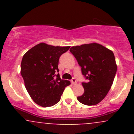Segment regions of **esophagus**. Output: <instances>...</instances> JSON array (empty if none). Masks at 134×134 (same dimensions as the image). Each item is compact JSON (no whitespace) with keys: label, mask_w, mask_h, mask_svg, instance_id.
Here are the masks:
<instances>
[{"label":"esophagus","mask_w":134,"mask_h":134,"mask_svg":"<svg viewBox=\"0 0 134 134\" xmlns=\"http://www.w3.org/2000/svg\"><path fill=\"white\" fill-rule=\"evenodd\" d=\"M71 82H72V84H76L77 83L76 79H75V78H72V80H71Z\"/></svg>","instance_id":"esophagus-1"}]
</instances>
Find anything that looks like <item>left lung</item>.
<instances>
[{
	"mask_svg": "<svg viewBox=\"0 0 134 134\" xmlns=\"http://www.w3.org/2000/svg\"><path fill=\"white\" fill-rule=\"evenodd\" d=\"M70 52L87 79L82 83L84 93L77 97L78 101L86 105H96L105 98L113 84L117 69L114 54L96 43L72 47Z\"/></svg>",
	"mask_w": 134,
	"mask_h": 134,
	"instance_id": "8db88e82",
	"label": "left lung"
}]
</instances>
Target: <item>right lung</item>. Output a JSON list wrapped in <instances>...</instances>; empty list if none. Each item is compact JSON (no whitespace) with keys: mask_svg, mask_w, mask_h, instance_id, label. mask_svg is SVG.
Listing matches in <instances>:
<instances>
[{"mask_svg":"<svg viewBox=\"0 0 134 134\" xmlns=\"http://www.w3.org/2000/svg\"><path fill=\"white\" fill-rule=\"evenodd\" d=\"M70 47H55L41 43L23 56L21 74L32 99L42 107H49L60 100L64 89L70 81L61 79L58 72L60 57ZM56 76V77H54Z\"/></svg>","mask_w":134,"mask_h":134,"instance_id":"add662e5","label":"right lung"}]
</instances>
